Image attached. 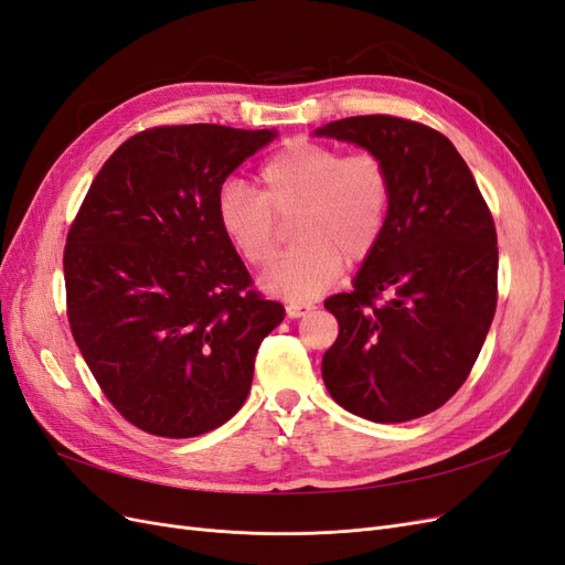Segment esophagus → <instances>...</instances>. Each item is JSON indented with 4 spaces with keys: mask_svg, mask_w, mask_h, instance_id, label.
I'll use <instances>...</instances> for the list:
<instances>
[{
    "mask_svg": "<svg viewBox=\"0 0 565 565\" xmlns=\"http://www.w3.org/2000/svg\"><path fill=\"white\" fill-rule=\"evenodd\" d=\"M313 309H316V306L311 301H289L285 311H287L289 318H301L306 313H311Z\"/></svg>",
    "mask_w": 565,
    "mask_h": 565,
    "instance_id": "esophagus-1",
    "label": "esophagus"
}]
</instances>
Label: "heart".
<instances>
[{"label": "heart", "mask_w": 565, "mask_h": 565, "mask_svg": "<svg viewBox=\"0 0 565 565\" xmlns=\"http://www.w3.org/2000/svg\"><path fill=\"white\" fill-rule=\"evenodd\" d=\"M256 191L228 181L216 195V221L226 241L252 266H268L280 245V221H292L299 243L268 270L273 295L309 299L328 289L347 266L380 247L391 210V174L370 150L292 141L259 167Z\"/></svg>", "instance_id": "1"}]
</instances>
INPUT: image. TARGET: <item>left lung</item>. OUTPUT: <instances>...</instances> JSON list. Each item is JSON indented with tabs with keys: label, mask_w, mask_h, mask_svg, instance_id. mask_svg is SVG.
<instances>
[{
	"label": "left lung",
	"mask_w": 565,
	"mask_h": 565,
	"mask_svg": "<svg viewBox=\"0 0 565 565\" xmlns=\"http://www.w3.org/2000/svg\"><path fill=\"white\" fill-rule=\"evenodd\" d=\"M318 136L380 156L391 210L351 292L324 301L339 337L322 380L349 413L396 424L434 413L467 382L498 306V233L467 162L440 131L391 115L337 119ZM388 291L392 299L377 305Z\"/></svg>",
	"instance_id": "1"
}]
</instances>
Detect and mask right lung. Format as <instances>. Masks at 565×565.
<instances>
[{
  "label": "right lung",
  "mask_w": 565,
  "mask_h": 565,
  "mask_svg": "<svg viewBox=\"0 0 565 565\" xmlns=\"http://www.w3.org/2000/svg\"><path fill=\"white\" fill-rule=\"evenodd\" d=\"M273 136L221 125L134 134L67 231L73 337L106 398L146 434L193 438L228 422L285 318L216 221L221 185Z\"/></svg>",
  "instance_id": "add662e5"
}]
</instances>
